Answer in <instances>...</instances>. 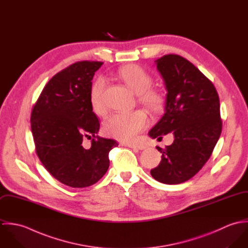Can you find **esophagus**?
<instances>
[{"mask_svg": "<svg viewBox=\"0 0 248 248\" xmlns=\"http://www.w3.org/2000/svg\"><path fill=\"white\" fill-rule=\"evenodd\" d=\"M125 146H128L130 148H135V149H138V150H144L146 148V146L144 144L141 143H135V144H124Z\"/></svg>", "mask_w": 248, "mask_h": 248, "instance_id": "1", "label": "esophagus"}]
</instances>
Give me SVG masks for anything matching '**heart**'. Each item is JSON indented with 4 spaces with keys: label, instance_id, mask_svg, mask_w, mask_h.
Instances as JSON below:
<instances>
[{
    "label": "heart",
    "instance_id": "heart-1",
    "mask_svg": "<svg viewBox=\"0 0 248 248\" xmlns=\"http://www.w3.org/2000/svg\"><path fill=\"white\" fill-rule=\"evenodd\" d=\"M124 83L138 94L139 101L152 111H157L162 105L161 93L150 88L153 83L152 76L138 65H128L118 71ZM106 87V79L98 76L91 89V103L96 113H102L105 109L103 93ZM148 125V117L142 110L119 111L111 113L103 122V133L110 138L121 141H131Z\"/></svg>",
    "mask_w": 248,
    "mask_h": 248
}]
</instances>
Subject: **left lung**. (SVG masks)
<instances>
[{"label": "left lung", "mask_w": 248, "mask_h": 248, "mask_svg": "<svg viewBox=\"0 0 248 248\" xmlns=\"http://www.w3.org/2000/svg\"><path fill=\"white\" fill-rule=\"evenodd\" d=\"M155 64L167 94L165 112L149 136L160 140L172 133L175 140L165 149L156 147L161 161L151 175L165 184H179L194 177L212 155L222 128L219 98L212 82L187 59L167 54Z\"/></svg>", "instance_id": "8db88e82"}]
</instances>
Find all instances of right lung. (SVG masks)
I'll use <instances>...</instances> for the list:
<instances>
[{
  "label": "right lung",
  "mask_w": 248,
  "mask_h": 248,
  "mask_svg": "<svg viewBox=\"0 0 248 248\" xmlns=\"http://www.w3.org/2000/svg\"><path fill=\"white\" fill-rule=\"evenodd\" d=\"M103 65L80 61L56 73L44 87L31 110L36 154L48 173L65 185L84 188L106 174L108 153L118 144L96 136L100 123L91 103L92 80ZM93 136L85 149L82 140Z\"/></svg>",
  "instance_id": "1"
}]
</instances>
